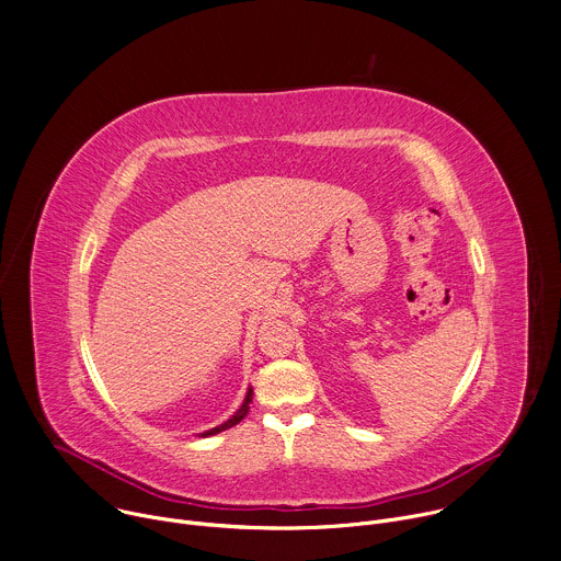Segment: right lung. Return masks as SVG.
<instances>
[{"instance_id":"right-lung-1","label":"right lung","mask_w":561,"mask_h":561,"mask_svg":"<svg viewBox=\"0 0 561 561\" xmlns=\"http://www.w3.org/2000/svg\"><path fill=\"white\" fill-rule=\"evenodd\" d=\"M251 401H253V388H249V392H247V397H244V403H242V408L227 421V423H222V425H218V427H214V430H207V432H203L201 436L203 438H207V436H216V434H220V432H225V430H229V427H233V425H238L247 414H249V405H251Z\"/></svg>"}]
</instances>
